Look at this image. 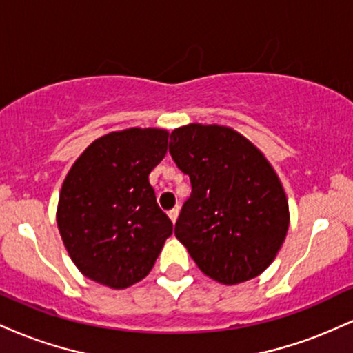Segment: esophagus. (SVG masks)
<instances>
[{"instance_id":"obj_1","label":"esophagus","mask_w":353,"mask_h":353,"mask_svg":"<svg viewBox=\"0 0 353 353\" xmlns=\"http://www.w3.org/2000/svg\"><path fill=\"white\" fill-rule=\"evenodd\" d=\"M168 216H169V219H171V221H172V224H176L177 217H179V209H172V210H169Z\"/></svg>"}]
</instances>
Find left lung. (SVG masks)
Here are the masks:
<instances>
[{"label":"left lung","instance_id":"1","mask_svg":"<svg viewBox=\"0 0 353 353\" xmlns=\"http://www.w3.org/2000/svg\"><path fill=\"white\" fill-rule=\"evenodd\" d=\"M169 152L192 185L174 234L197 267L225 285L261 275L290 221L285 190L264 154L217 124L174 129Z\"/></svg>","mask_w":353,"mask_h":353}]
</instances>
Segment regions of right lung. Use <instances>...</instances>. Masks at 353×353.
Returning <instances> with one entry per match:
<instances>
[{"mask_svg": "<svg viewBox=\"0 0 353 353\" xmlns=\"http://www.w3.org/2000/svg\"><path fill=\"white\" fill-rule=\"evenodd\" d=\"M168 137L156 128L109 132L68 172L56 222L71 261L91 281L111 289L143 281L172 234L149 184L168 152Z\"/></svg>", "mask_w": 353, "mask_h": 353, "instance_id": "right-lung-1", "label": "right lung"}]
</instances>
